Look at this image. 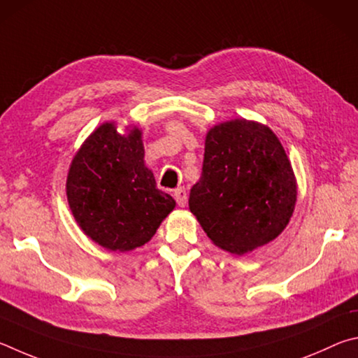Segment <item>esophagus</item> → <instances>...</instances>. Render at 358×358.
Listing matches in <instances>:
<instances>
[{
  "mask_svg": "<svg viewBox=\"0 0 358 358\" xmlns=\"http://www.w3.org/2000/svg\"><path fill=\"white\" fill-rule=\"evenodd\" d=\"M174 199H176V203L180 206V208H184V206L187 204V192L184 187H179V189L174 190Z\"/></svg>",
  "mask_w": 358,
  "mask_h": 358,
  "instance_id": "34e87169",
  "label": "esophagus"
}]
</instances>
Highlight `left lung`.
Masks as SVG:
<instances>
[{
  "label": "left lung",
  "mask_w": 358,
  "mask_h": 358,
  "mask_svg": "<svg viewBox=\"0 0 358 358\" xmlns=\"http://www.w3.org/2000/svg\"><path fill=\"white\" fill-rule=\"evenodd\" d=\"M296 201L291 162L267 125L233 119L208 131L189 208L217 247L245 255L266 245L283 233Z\"/></svg>",
  "instance_id": "1"
}]
</instances>
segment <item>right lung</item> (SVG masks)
Segmentation results:
<instances>
[{"mask_svg": "<svg viewBox=\"0 0 358 358\" xmlns=\"http://www.w3.org/2000/svg\"><path fill=\"white\" fill-rule=\"evenodd\" d=\"M66 192L78 227L111 252L144 245L176 208L144 165L141 130L121 135L115 122L94 130L75 154Z\"/></svg>", "mask_w": 358, "mask_h": 358, "instance_id": "right-lung-1", "label": "right lung"}]
</instances>
